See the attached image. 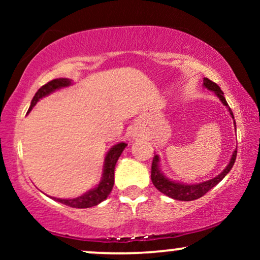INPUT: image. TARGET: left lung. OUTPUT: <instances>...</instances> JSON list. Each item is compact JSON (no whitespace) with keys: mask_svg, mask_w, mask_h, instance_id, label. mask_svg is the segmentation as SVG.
Listing matches in <instances>:
<instances>
[{"mask_svg":"<svg viewBox=\"0 0 260 260\" xmlns=\"http://www.w3.org/2000/svg\"><path fill=\"white\" fill-rule=\"evenodd\" d=\"M203 84H204L205 88H208L209 90L215 91L217 98L221 100L223 105L229 107L228 103H226V99L223 98V92L216 83L211 82V80L208 78H204V80H203ZM229 111L231 113L232 118H235L234 113H232L230 107H229ZM235 126H236V122H235ZM236 156H237V149H236L234 154H232L231 160H230V164L226 166V169L223 170L221 174L217 175L215 178H211V180H209L207 182H202V183H198V184H183V183H178V182L170 181L169 178H166L165 176H164V174L161 172V170L159 168V157H157V155H155L153 159V164H151V181H153L154 186L156 187L161 193H164V194L170 197V198H174V199H177V201H183V202L196 201V199L201 198V197L207 194V192H209L213 187H215L216 184L229 174L230 170H231L232 166H234Z\"/></svg>","mask_w":260,"mask_h":260,"instance_id":"1","label":"left lung"}]
</instances>
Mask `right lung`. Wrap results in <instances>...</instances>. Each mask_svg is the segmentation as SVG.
Listing matches in <instances>:
<instances>
[{
	"mask_svg": "<svg viewBox=\"0 0 260 260\" xmlns=\"http://www.w3.org/2000/svg\"><path fill=\"white\" fill-rule=\"evenodd\" d=\"M71 84V80L66 78H58L50 80L49 83L41 86L40 89L37 91V94L32 98L30 107H29V111L35 106V104L38 103L41 98L46 96L50 92L55 91L56 89L63 88V86H68ZM127 147L126 143H120V144H116L115 147L110 149V151L107 153L105 157V166H104V175L101 178L100 183L98 184V187H95L94 189L89 190L88 193L83 194L82 197L74 199H57V202L62 203V204L68 205L71 208H91L94 205H98L99 203L105 201L107 196L110 194V192L112 190L113 182H115V166L117 162L118 157L122 154V151L124 150V148ZM56 199V198H55Z\"/></svg>",
	"mask_w": 260,
	"mask_h": 260,
	"instance_id": "right-lung-1",
	"label": "right lung"
}]
</instances>
